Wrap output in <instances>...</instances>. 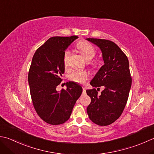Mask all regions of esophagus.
Here are the masks:
<instances>
[{
	"mask_svg": "<svg viewBox=\"0 0 154 154\" xmlns=\"http://www.w3.org/2000/svg\"><path fill=\"white\" fill-rule=\"evenodd\" d=\"M83 95L86 94V89H85V87H83Z\"/></svg>",
	"mask_w": 154,
	"mask_h": 154,
	"instance_id": "obj_1",
	"label": "esophagus"
}]
</instances>
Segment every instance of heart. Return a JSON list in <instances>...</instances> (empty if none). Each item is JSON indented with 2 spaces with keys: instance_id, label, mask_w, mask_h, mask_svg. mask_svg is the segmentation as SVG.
Listing matches in <instances>:
<instances>
[{
  "instance_id": "heart-1",
  "label": "heart",
  "mask_w": 154,
  "mask_h": 154,
  "mask_svg": "<svg viewBox=\"0 0 154 154\" xmlns=\"http://www.w3.org/2000/svg\"><path fill=\"white\" fill-rule=\"evenodd\" d=\"M77 49L79 50L81 55L86 61H91L96 55V51L92 45L86 41H81L77 45ZM70 51L66 50L63 57V63L65 66H67V61L69 56H70ZM89 74L85 71L80 70H75L69 74V78L73 81L77 83L83 84L88 79Z\"/></svg>"
}]
</instances>
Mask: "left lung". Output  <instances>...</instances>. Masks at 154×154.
I'll return each mask as SVG.
<instances>
[{
	"label": "left lung",
	"mask_w": 154,
	"mask_h": 154,
	"mask_svg": "<svg viewBox=\"0 0 154 154\" xmlns=\"http://www.w3.org/2000/svg\"><path fill=\"white\" fill-rule=\"evenodd\" d=\"M101 49L104 65L90 84L104 86L100 95L95 89H87L91 101L87 108L89 119L101 126L110 125L121 116L127 103L131 77L127 56L113 42L99 38H86Z\"/></svg>",
	"instance_id": "8db88e82"
}]
</instances>
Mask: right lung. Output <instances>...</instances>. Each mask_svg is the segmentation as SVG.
<instances>
[{"instance_id": "1", "label": "right lung", "mask_w": 154, "mask_h": 154, "mask_svg": "<svg viewBox=\"0 0 154 154\" xmlns=\"http://www.w3.org/2000/svg\"><path fill=\"white\" fill-rule=\"evenodd\" d=\"M77 38L51 37L38 48L32 57L28 75L32 104L38 116L51 125L67 121L83 91L81 86L73 81L66 83V89L56 90L65 72V50Z\"/></svg>"}]
</instances>
